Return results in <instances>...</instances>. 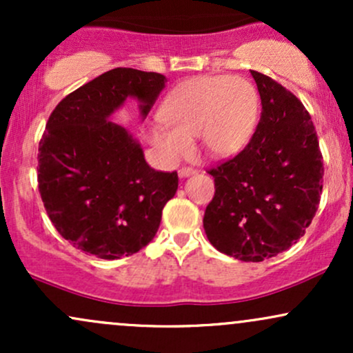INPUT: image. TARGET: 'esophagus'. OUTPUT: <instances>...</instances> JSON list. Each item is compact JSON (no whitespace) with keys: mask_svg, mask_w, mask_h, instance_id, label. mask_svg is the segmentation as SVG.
<instances>
[{"mask_svg":"<svg viewBox=\"0 0 353 353\" xmlns=\"http://www.w3.org/2000/svg\"><path fill=\"white\" fill-rule=\"evenodd\" d=\"M197 171L196 169H192V168H181L179 169V177H189V176H192V174H196Z\"/></svg>","mask_w":353,"mask_h":353,"instance_id":"esophagus-1","label":"esophagus"}]
</instances>
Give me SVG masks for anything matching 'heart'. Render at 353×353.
I'll return each mask as SVG.
<instances>
[{
    "mask_svg": "<svg viewBox=\"0 0 353 353\" xmlns=\"http://www.w3.org/2000/svg\"><path fill=\"white\" fill-rule=\"evenodd\" d=\"M261 98L250 81L230 76H201L185 81L165 98L161 117L149 128V143L165 163L174 164L192 151L197 137L202 151L222 159L236 156L252 139Z\"/></svg>",
    "mask_w": 353,
    "mask_h": 353,
    "instance_id": "heart-1",
    "label": "heart"
}]
</instances>
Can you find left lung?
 <instances>
[{
    "instance_id": "obj_1",
    "label": "left lung",
    "mask_w": 353,
    "mask_h": 353,
    "mask_svg": "<svg viewBox=\"0 0 353 353\" xmlns=\"http://www.w3.org/2000/svg\"><path fill=\"white\" fill-rule=\"evenodd\" d=\"M250 74L261 94V121L244 151L209 171L216 194L204 230L219 252L262 262L305 234L319 208L323 163L301 101L269 76Z\"/></svg>"
}]
</instances>
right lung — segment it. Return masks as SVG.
I'll return each instance as SVG.
<instances>
[{
    "instance_id": "1",
    "label": "right lung",
    "mask_w": 353,
    "mask_h": 353,
    "mask_svg": "<svg viewBox=\"0 0 353 353\" xmlns=\"http://www.w3.org/2000/svg\"><path fill=\"white\" fill-rule=\"evenodd\" d=\"M165 76L116 68L68 94L46 124L38 152V184L52 225L83 252L128 257L156 236L177 172L145 163L139 141L111 117L136 99L145 119Z\"/></svg>"
}]
</instances>
